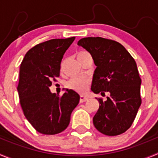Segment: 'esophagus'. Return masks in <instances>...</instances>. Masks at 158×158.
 Instances as JSON below:
<instances>
[{
  "label": "esophagus",
  "instance_id": "esophagus-1",
  "mask_svg": "<svg viewBox=\"0 0 158 158\" xmlns=\"http://www.w3.org/2000/svg\"><path fill=\"white\" fill-rule=\"evenodd\" d=\"M88 100V97L85 96H80V102L81 103H83V102H85Z\"/></svg>",
  "mask_w": 158,
  "mask_h": 158
}]
</instances>
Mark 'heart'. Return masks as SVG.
<instances>
[{
	"label": "heart",
	"mask_w": 158,
	"mask_h": 158,
	"mask_svg": "<svg viewBox=\"0 0 158 158\" xmlns=\"http://www.w3.org/2000/svg\"><path fill=\"white\" fill-rule=\"evenodd\" d=\"M87 51H81L78 52L77 56L85 54ZM90 84V79L86 77H74L67 82V87L78 93H85Z\"/></svg>",
	"instance_id": "heart-1"
}]
</instances>
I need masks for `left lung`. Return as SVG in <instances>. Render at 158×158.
Wrapping results in <instances>:
<instances>
[{
	"label": "left lung",
	"mask_w": 158,
	"mask_h": 158,
	"mask_svg": "<svg viewBox=\"0 0 158 158\" xmlns=\"http://www.w3.org/2000/svg\"><path fill=\"white\" fill-rule=\"evenodd\" d=\"M91 54L96 68L92 91L104 95L93 117V124L100 133L108 136L121 135L133 123L142 104L139 77L133 57L119 43L101 37L83 38L77 43Z\"/></svg>",
	"instance_id": "8db88e82"
}]
</instances>
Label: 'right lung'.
Wrapping results in <instances>:
<instances>
[{
	"label": "right lung",
	"mask_w": 158,
	"mask_h": 158,
	"mask_svg": "<svg viewBox=\"0 0 158 158\" xmlns=\"http://www.w3.org/2000/svg\"><path fill=\"white\" fill-rule=\"evenodd\" d=\"M75 37L54 39L39 43L25 54L19 69L18 93L25 117L43 135H56L66 129L80 100L72 89L63 95L51 93V80L58 77L61 62Z\"/></svg>",
	"instance_id": "1"
}]
</instances>
